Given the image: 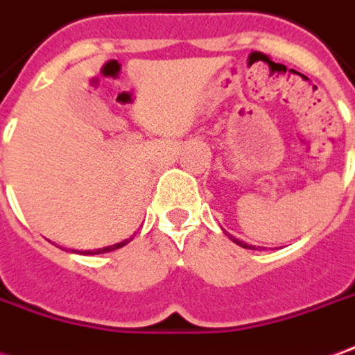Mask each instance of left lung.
Instances as JSON below:
<instances>
[{"label": "left lung", "mask_w": 355, "mask_h": 355, "mask_svg": "<svg viewBox=\"0 0 355 355\" xmlns=\"http://www.w3.org/2000/svg\"><path fill=\"white\" fill-rule=\"evenodd\" d=\"M227 236H229L230 240H232V242H234V244H238V246H242V248H248V250H255L254 246L250 248V246H248V244H244V242H240V240H238V238H234V236H232V234H227Z\"/></svg>", "instance_id": "obj_1"}]
</instances>
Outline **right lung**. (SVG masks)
I'll use <instances>...</instances> for the list:
<instances>
[{
  "label": "right lung",
  "mask_w": 355,
  "mask_h": 355,
  "mask_svg": "<svg viewBox=\"0 0 355 355\" xmlns=\"http://www.w3.org/2000/svg\"><path fill=\"white\" fill-rule=\"evenodd\" d=\"M132 238H126V240H123V242H119V244H113V246H105V248H100V250H88V252H80V254H86V255H96V254H107V252H113V250H119V248L126 246L128 242H130Z\"/></svg>",
  "instance_id": "1"
}]
</instances>
